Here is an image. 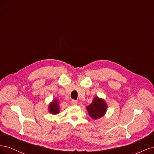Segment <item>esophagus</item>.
<instances>
[{
	"label": "esophagus",
	"instance_id": "34e87169",
	"mask_svg": "<svg viewBox=\"0 0 154 154\" xmlns=\"http://www.w3.org/2000/svg\"><path fill=\"white\" fill-rule=\"evenodd\" d=\"M71 103L72 105H76L78 104V101L76 100H72Z\"/></svg>",
	"mask_w": 154,
	"mask_h": 154
}]
</instances>
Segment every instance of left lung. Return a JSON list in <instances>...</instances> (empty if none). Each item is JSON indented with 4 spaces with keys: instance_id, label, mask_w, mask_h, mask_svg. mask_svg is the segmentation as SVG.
<instances>
[{
    "instance_id": "left-lung-1",
    "label": "left lung",
    "mask_w": 154,
    "mask_h": 154,
    "mask_svg": "<svg viewBox=\"0 0 154 154\" xmlns=\"http://www.w3.org/2000/svg\"><path fill=\"white\" fill-rule=\"evenodd\" d=\"M107 103L104 99L96 96L92 103L86 106V109L91 118L96 120L103 117L107 110Z\"/></svg>"
}]
</instances>
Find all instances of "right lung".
<instances>
[{
  "mask_svg": "<svg viewBox=\"0 0 154 154\" xmlns=\"http://www.w3.org/2000/svg\"><path fill=\"white\" fill-rule=\"evenodd\" d=\"M59 101L57 99H53L48 105L49 112L53 115H57L60 113Z\"/></svg>",
  "mask_w": 154,
  "mask_h": 154,
  "instance_id": "obj_1",
  "label": "right lung"
}]
</instances>
